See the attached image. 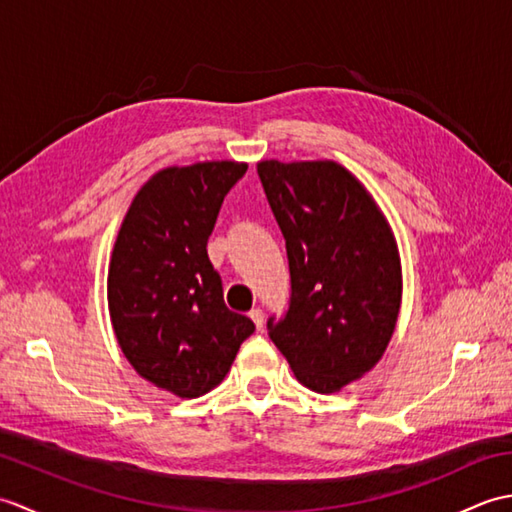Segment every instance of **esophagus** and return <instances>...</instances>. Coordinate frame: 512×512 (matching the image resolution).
<instances>
[{
  "label": "esophagus",
  "mask_w": 512,
  "mask_h": 512,
  "mask_svg": "<svg viewBox=\"0 0 512 512\" xmlns=\"http://www.w3.org/2000/svg\"><path fill=\"white\" fill-rule=\"evenodd\" d=\"M248 317L253 319V323L257 325V330H259V332L264 330V310H262V308H253V310L248 312Z\"/></svg>",
  "instance_id": "obj_1"
}]
</instances>
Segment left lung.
I'll list each match as a JSON object with an SVG mask.
<instances>
[{
	"label": "left lung",
	"mask_w": 512,
	"mask_h": 512,
	"mask_svg": "<svg viewBox=\"0 0 512 512\" xmlns=\"http://www.w3.org/2000/svg\"><path fill=\"white\" fill-rule=\"evenodd\" d=\"M286 239L290 301L268 336L299 383L332 394L369 372L394 334L402 277L372 195L336 162L257 165Z\"/></svg>",
	"instance_id": "obj_1"
}]
</instances>
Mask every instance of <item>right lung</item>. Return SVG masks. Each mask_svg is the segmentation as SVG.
Masks as SVG:
<instances>
[{
	"label": "right lung",
	"mask_w": 512,
	"mask_h": 512,
	"mask_svg": "<svg viewBox=\"0 0 512 512\" xmlns=\"http://www.w3.org/2000/svg\"><path fill=\"white\" fill-rule=\"evenodd\" d=\"M244 162L158 171L118 231L107 301L127 361L160 389L198 398L222 383L255 323L226 308L206 244Z\"/></svg>",
	"instance_id": "add662e5"
}]
</instances>
